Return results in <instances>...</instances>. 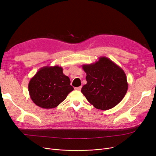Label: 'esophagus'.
Returning a JSON list of instances; mask_svg holds the SVG:
<instances>
[{
	"mask_svg": "<svg viewBox=\"0 0 156 156\" xmlns=\"http://www.w3.org/2000/svg\"><path fill=\"white\" fill-rule=\"evenodd\" d=\"M81 88H82L81 86V87H75V90H81Z\"/></svg>",
	"mask_w": 156,
	"mask_h": 156,
	"instance_id": "1",
	"label": "esophagus"
}]
</instances>
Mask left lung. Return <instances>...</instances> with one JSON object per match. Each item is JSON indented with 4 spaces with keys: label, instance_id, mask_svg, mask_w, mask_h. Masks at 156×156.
Listing matches in <instances>:
<instances>
[{
    "label": "left lung",
    "instance_id": "8db88e82",
    "mask_svg": "<svg viewBox=\"0 0 156 156\" xmlns=\"http://www.w3.org/2000/svg\"><path fill=\"white\" fill-rule=\"evenodd\" d=\"M87 83L81 92L98 109L108 110L122 100L128 88L126 75L119 66L105 56L96 62L83 64Z\"/></svg>",
    "mask_w": 156,
    "mask_h": 156
}]
</instances>
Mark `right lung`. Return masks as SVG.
Here are the masks:
<instances>
[{
	"mask_svg": "<svg viewBox=\"0 0 156 156\" xmlns=\"http://www.w3.org/2000/svg\"><path fill=\"white\" fill-rule=\"evenodd\" d=\"M73 90L69 78L63 73L62 68L58 66L41 68L29 83L31 100L44 108L56 107Z\"/></svg>",
	"mask_w": 156,
	"mask_h": 156,
	"instance_id": "right-lung-1",
	"label": "right lung"
}]
</instances>
